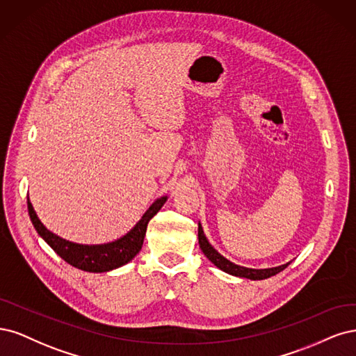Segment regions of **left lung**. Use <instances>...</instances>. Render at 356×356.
<instances>
[{
  "mask_svg": "<svg viewBox=\"0 0 356 356\" xmlns=\"http://www.w3.org/2000/svg\"><path fill=\"white\" fill-rule=\"evenodd\" d=\"M198 243H200V247L202 250V253L205 254V257H207L211 263H214L217 268L222 269L226 273H231V275H235V277H241V278H247V280H253V281L266 280V278L273 277V275H277L278 272L284 270L286 266L290 265V263H286V265H281V266H277V268H269V269H251V268H244V266L235 265V263H232L231 260H227L226 257H223L219 253V251L214 250V247H211L207 236L204 235L201 223L198 225Z\"/></svg>",
  "mask_w": 356,
  "mask_h": 356,
  "instance_id": "left-lung-1",
  "label": "left lung"
}]
</instances>
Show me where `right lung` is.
<instances>
[{
  "label": "right lung",
  "instance_id": "add662e5",
  "mask_svg": "<svg viewBox=\"0 0 356 356\" xmlns=\"http://www.w3.org/2000/svg\"><path fill=\"white\" fill-rule=\"evenodd\" d=\"M165 201L167 197L158 198L151 207L146 210V213L142 216V219L136 223V226L129 234H125L117 241H112V243L99 245H84L71 243V241H66L49 231L38 219V216L29 201V197L28 211L35 231L45 243L54 250V253H57V256H60L66 263H70L74 268L86 272L99 273L124 266L125 263H129L130 260L134 259V256L142 250L149 220L161 210Z\"/></svg>",
  "mask_w": 356,
  "mask_h": 356
}]
</instances>
